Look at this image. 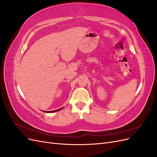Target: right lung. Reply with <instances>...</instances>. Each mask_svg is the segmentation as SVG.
Segmentation results:
<instances>
[{
    "instance_id": "add662e5",
    "label": "right lung",
    "mask_w": 157,
    "mask_h": 157,
    "mask_svg": "<svg viewBox=\"0 0 157 157\" xmlns=\"http://www.w3.org/2000/svg\"><path fill=\"white\" fill-rule=\"evenodd\" d=\"M62 109V108H60V109H57V110H54V111H44V112H45V113H54V112H56V111H59V110H61V109Z\"/></svg>"
}]
</instances>
